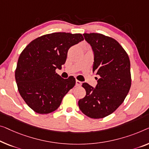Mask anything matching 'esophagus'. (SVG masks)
Returning a JSON list of instances; mask_svg holds the SVG:
<instances>
[{"label":"esophagus","instance_id":"obj_1","mask_svg":"<svg viewBox=\"0 0 149 149\" xmlns=\"http://www.w3.org/2000/svg\"><path fill=\"white\" fill-rule=\"evenodd\" d=\"M82 84V82L79 81V80H76L75 81V85H76L77 86H81Z\"/></svg>","mask_w":149,"mask_h":149}]
</instances>
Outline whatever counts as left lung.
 I'll return each mask as SVG.
<instances>
[{"mask_svg": "<svg viewBox=\"0 0 149 149\" xmlns=\"http://www.w3.org/2000/svg\"><path fill=\"white\" fill-rule=\"evenodd\" d=\"M94 55L93 72L100 78L96 88L82 84L86 94L78 101L80 110L91 118H102L114 112L131 86L130 63L127 53L112 37L100 33H84Z\"/></svg>", "mask_w": 149, "mask_h": 149, "instance_id": "obj_1", "label": "left lung"}]
</instances>
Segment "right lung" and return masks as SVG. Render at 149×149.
I'll return each mask as SVG.
<instances>
[{
  "label": "right lung",
  "instance_id": "add662e5",
  "mask_svg": "<svg viewBox=\"0 0 149 149\" xmlns=\"http://www.w3.org/2000/svg\"><path fill=\"white\" fill-rule=\"evenodd\" d=\"M83 40L79 33H53L34 39L21 53L15 70L18 90L35 112L56 110L75 86L74 76L63 79L55 70L65 63L69 49Z\"/></svg>",
  "mask_w": 149,
  "mask_h": 149
}]
</instances>
